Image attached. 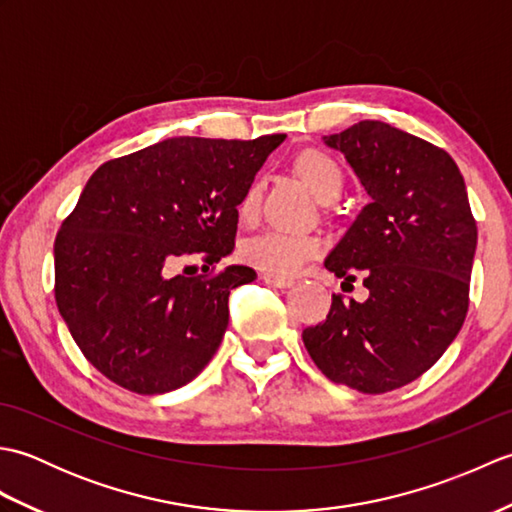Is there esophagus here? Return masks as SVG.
Wrapping results in <instances>:
<instances>
[{"mask_svg":"<svg viewBox=\"0 0 512 512\" xmlns=\"http://www.w3.org/2000/svg\"><path fill=\"white\" fill-rule=\"evenodd\" d=\"M268 286H273V288H290L292 284H295V279H290V277H279V275H273V273H266L264 277H262Z\"/></svg>","mask_w":512,"mask_h":512,"instance_id":"1","label":"esophagus"}]
</instances>
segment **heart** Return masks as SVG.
<instances>
[{"mask_svg": "<svg viewBox=\"0 0 512 512\" xmlns=\"http://www.w3.org/2000/svg\"><path fill=\"white\" fill-rule=\"evenodd\" d=\"M297 171L314 191V195L323 202L336 198L343 189V173L339 165H336L330 156L321 154V151H303L297 158ZM259 202H262V184L255 180L248 184L242 198H239V217H242L244 222L255 220L259 213ZM323 246V239L314 233L268 228V231H262L246 239L242 244V257L250 266L279 277H286L295 275L303 264L321 255Z\"/></svg>", "mask_w": 512, "mask_h": 512, "instance_id": "heart-1", "label": "heart"}]
</instances>
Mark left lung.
Returning <instances> with one entry per match:
<instances>
[{
  "mask_svg": "<svg viewBox=\"0 0 512 512\" xmlns=\"http://www.w3.org/2000/svg\"><path fill=\"white\" fill-rule=\"evenodd\" d=\"M369 195L325 259L336 277L363 279L369 297H332L303 343L332 383L385 394L422 376L458 336L469 310L477 226L462 173L447 151L380 121L323 136Z\"/></svg>",
  "mask_w": 512,
  "mask_h": 512,
  "instance_id": "left-lung-1",
  "label": "left lung"
}]
</instances>
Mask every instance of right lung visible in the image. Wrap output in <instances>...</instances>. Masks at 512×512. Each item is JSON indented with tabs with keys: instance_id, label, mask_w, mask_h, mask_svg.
I'll use <instances>...</instances> for the list:
<instances>
[{
	"instance_id": "add662e5",
	"label": "right lung",
	"mask_w": 512,
	"mask_h": 512,
	"mask_svg": "<svg viewBox=\"0 0 512 512\" xmlns=\"http://www.w3.org/2000/svg\"><path fill=\"white\" fill-rule=\"evenodd\" d=\"M284 138H167L92 173L54 242V297L83 356L112 383L167 394L211 361L228 295L255 270L171 268L193 253L209 266L233 253L239 198Z\"/></svg>"
}]
</instances>
